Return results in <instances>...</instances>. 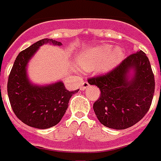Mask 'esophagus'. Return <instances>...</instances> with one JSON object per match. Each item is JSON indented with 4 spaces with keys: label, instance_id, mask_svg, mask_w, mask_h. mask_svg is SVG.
<instances>
[{
    "label": "esophagus",
    "instance_id": "34e87169",
    "mask_svg": "<svg viewBox=\"0 0 161 161\" xmlns=\"http://www.w3.org/2000/svg\"><path fill=\"white\" fill-rule=\"evenodd\" d=\"M88 87H89V83H88V82H83V83L81 84L80 88H81V90L83 91V90H86Z\"/></svg>",
    "mask_w": 161,
    "mask_h": 161
}]
</instances>
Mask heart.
<instances>
[{
    "label": "heart",
    "instance_id": "b5f03b06",
    "mask_svg": "<svg viewBox=\"0 0 161 161\" xmlns=\"http://www.w3.org/2000/svg\"><path fill=\"white\" fill-rule=\"evenodd\" d=\"M124 49L116 47L112 50L110 45H101L82 52L78 57V64L83 71H93L104 73L112 70L122 61Z\"/></svg>",
    "mask_w": 161,
    "mask_h": 161
}]
</instances>
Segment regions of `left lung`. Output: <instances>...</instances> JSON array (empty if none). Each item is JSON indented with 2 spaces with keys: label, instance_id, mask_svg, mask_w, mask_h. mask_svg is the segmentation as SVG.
Wrapping results in <instances>:
<instances>
[{
  "label": "left lung",
  "instance_id": "8db88e82",
  "mask_svg": "<svg viewBox=\"0 0 161 161\" xmlns=\"http://www.w3.org/2000/svg\"><path fill=\"white\" fill-rule=\"evenodd\" d=\"M101 95L93 110L104 126L125 130L138 123L148 112L155 93V78L147 56L141 50L125 58L106 75L89 78Z\"/></svg>",
  "mask_w": 161,
  "mask_h": 161
}]
</instances>
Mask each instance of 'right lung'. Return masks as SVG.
<instances>
[{
  "instance_id": "right-lung-1",
  "label": "right lung",
  "mask_w": 161,
  "mask_h": 161,
  "mask_svg": "<svg viewBox=\"0 0 161 161\" xmlns=\"http://www.w3.org/2000/svg\"><path fill=\"white\" fill-rule=\"evenodd\" d=\"M62 46L53 39H42L16 57L7 83L11 106L16 117L28 126L48 129L60 122L72 96L78 90L68 91L62 81L38 85L31 83L27 74L29 61L44 44Z\"/></svg>"
}]
</instances>
